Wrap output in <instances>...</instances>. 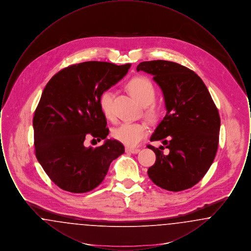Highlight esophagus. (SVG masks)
I'll return each mask as SVG.
<instances>
[{
  "label": "esophagus",
  "instance_id": "34e87169",
  "mask_svg": "<svg viewBox=\"0 0 251 251\" xmlns=\"http://www.w3.org/2000/svg\"><path fill=\"white\" fill-rule=\"evenodd\" d=\"M125 151H126V152H130V153H132V154H136V153H138L140 151L139 149H131V148H126Z\"/></svg>",
  "mask_w": 251,
  "mask_h": 251
}]
</instances>
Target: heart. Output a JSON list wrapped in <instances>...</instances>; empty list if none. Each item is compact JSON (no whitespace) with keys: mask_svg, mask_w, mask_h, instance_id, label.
I'll return each instance as SVG.
<instances>
[{"mask_svg":"<svg viewBox=\"0 0 251 251\" xmlns=\"http://www.w3.org/2000/svg\"><path fill=\"white\" fill-rule=\"evenodd\" d=\"M127 89L131 96L143 106H149L155 100L156 91L152 83L145 77H135L127 84ZM113 98L110 90H105L100 97V106L103 115L111 120L113 117ZM151 115V113H150ZM148 133V128L143 123H123L113 131V136L128 147H135Z\"/></svg>","mask_w":251,"mask_h":251,"instance_id":"heart-1","label":"heart"}]
</instances>
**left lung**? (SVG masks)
<instances>
[{
  "label": "left lung",
  "instance_id": "1",
  "mask_svg": "<svg viewBox=\"0 0 251 251\" xmlns=\"http://www.w3.org/2000/svg\"><path fill=\"white\" fill-rule=\"evenodd\" d=\"M136 71L153 76L167 110L151 141L162 140L169 152H163V146H148L156 154L148 175L168 191L188 189L202 179L214 162L220 129L217 108L200 76L179 64L146 61Z\"/></svg>",
  "mask_w": 251,
  "mask_h": 251
}]
</instances>
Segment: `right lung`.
Segmentation results:
<instances>
[{"instance_id": "1", "label": "right lung", "mask_w": 251, "mask_h": 251, "mask_svg": "<svg viewBox=\"0 0 251 251\" xmlns=\"http://www.w3.org/2000/svg\"><path fill=\"white\" fill-rule=\"evenodd\" d=\"M131 64L117 66L88 61L56 73L45 86L33 120L36 156L61 189L85 193L96 188L107 174L124 146L107 139V122L100 106L102 92L119 83ZM100 147L84 146L89 135Z\"/></svg>"}]
</instances>
